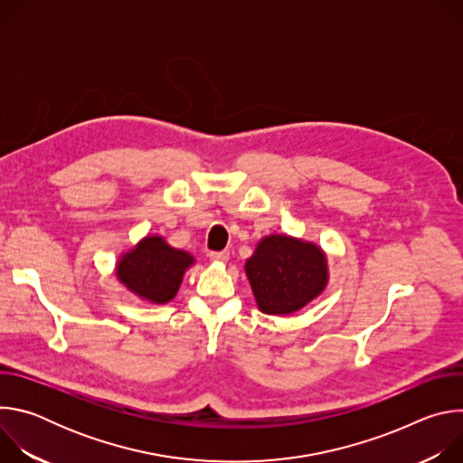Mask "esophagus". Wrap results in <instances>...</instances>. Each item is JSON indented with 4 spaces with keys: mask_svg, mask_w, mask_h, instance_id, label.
Masks as SVG:
<instances>
[{
    "mask_svg": "<svg viewBox=\"0 0 463 463\" xmlns=\"http://www.w3.org/2000/svg\"><path fill=\"white\" fill-rule=\"evenodd\" d=\"M209 256H211V260H213L214 263H225V261L229 260V252H227V250H220V252H211Z\"/></svg>",
    "mask_w": 463,
    "mask_h": 463,
    "instance_id": "34e87169",
    "label": "esophagus"
}]
</instances>
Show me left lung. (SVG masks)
<instances>
[{"instance_id":"left-lung-1","label":"left lung","mask_w":463,"mask_h":463,"mask_svg":"<svg viewBox=\"0 0 463 463\" xmlns=\"http://www.w3.org/2000/svg\"><path fill=\"white\" fill-rule=\"evenodd\" d=\"M245 275L261 313L291 315L326 289L327 256L313 241L289 234H268L245 260Z\"/></svg>"}]
</instances>
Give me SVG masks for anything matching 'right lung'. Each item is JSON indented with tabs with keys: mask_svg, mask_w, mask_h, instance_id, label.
<instances>
[{
	"mask_svg": "<svg viewBox=\"0 0 463 463\" xmlns=\"http://www.w3.org/2000/svg\"><path fill=\"white\" fill-rule=\"evenodd\" d=\"M195 258L172 247L161 234H146L134 247L118 254L117 280L148 304H168L179 291L184 273Z\"/></svg>",
	"mask_w": 463,
	"mask_h": 463,
	"instance_id": "right-lung-1",
	"label": "right lung"
}]
</instances>
